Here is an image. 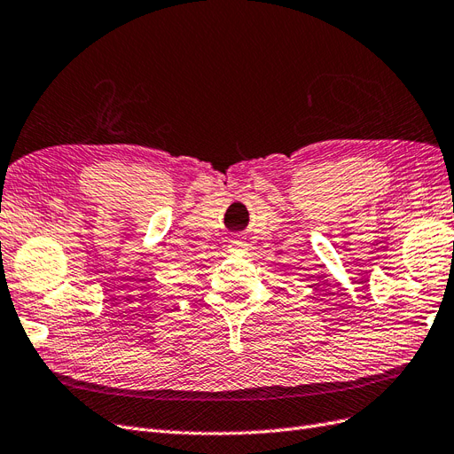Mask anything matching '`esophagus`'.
Listing matches in <instances>:
<instances>
[{
  "mask_svg": "<svg viewBox=\"0 0 454 454\" xmlns=\"http://www.w3.org/2000/svg\"><path fill=\"white\" fill-rule=\"evenodd\" d=\"M244 250H247V242H244V240L235 239V240L229 242V252H244Z\"/></svg>",
  "mask_w": 454,
  "mask_h": 454,
  "instance_id": "esophagus-1",
  "label": "esophagus"
}]
</instances>
